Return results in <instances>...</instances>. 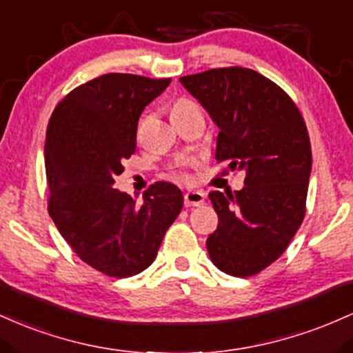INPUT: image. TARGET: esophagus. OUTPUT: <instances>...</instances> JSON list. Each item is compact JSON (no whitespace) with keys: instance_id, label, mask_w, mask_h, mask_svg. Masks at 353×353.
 Wrapping results in <instances>:
<instances>
[{"instance_id":"esophagus-1","label":"esophagus","mask_w":353,"mask_h":353,"mask_svg":"<svg viewBox=\"0 0 353 353\" xmlns=\"http://www.w3.org/2000/svg\"><path fill=\"white\" fill-rule=\"evenodd\" d=\"M205 203V193L187 192L185 193V207H201Z\"/></svg>"}]
</instances>
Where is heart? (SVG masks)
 Masks as SVG:
<instances>
[{
  "mask_svg": "<svg viewBox=\"0 0 353 353\" xmlns=\"http://www.w3.org/2000/svg\"><path fill=\"white\" fill-rule=\"evenodd\" d=\"M195 103L192 100H187V98H181V100H178L175 105H173V110L172 112H180V110H187V108H195Z\"/></svg>",
  "mask_w": 353,
  "mask_h": 353,
  "instance_id": "1",
  "label": "heart"
}]
</instances>
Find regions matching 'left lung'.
Masks as SVG:
<instances>
[{
	"instance_id": "8db88e82",
	"label": "left lung",
	"mask_w": 353,
	"mask_h": 353,
	"mask_svg": "<svg viewBox=\"0 0 353 353\" xmlns=\"http://www.w3.org/2000/svg\"><path fill=\"white\" fill-rule=\"evenodd\" d=\"M219 126L215 158L245 172L235 195L210 192L219 227L208 236L213 265L250 276L275 262L305 216L312 150L295 103L248 68H219L180 78Z\"/></svg>"
}]
</instances>
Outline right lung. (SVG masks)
<instances>
[{
    "instance_id": "add662e5",
    "label": "right lung",
    "mask_w": 353,
    "mask_h": 353,
    "mask_svg": "<svg viewBox=\"0 0 353 353\" xmlns=\"http://www.w3.org/2000/svg\"><path fill=\"white\" fill-rule=\"evenodd\" d=\"M170 81L103 74L71 91L50 118V216L83 262L108 276L123 279L148 268L183 207L180 188L168 181L152 185L141 203L113 187L123 172L121 161L137 148L145 106Z\"/></svg>"
}]
</instances>
